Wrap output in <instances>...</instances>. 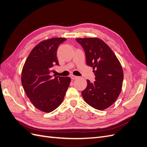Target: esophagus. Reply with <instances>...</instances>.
Listing matches in <instances>:
<instances>
[{
	"label": "esophagus",
	"instance_id": "esophagus-1",
	"mask_svg": "<svg viewBox=\"0 0 147 147\" xmlns=\"http://www.w3.org/2000/svg\"><path fill=\"white\" fill-rule=\"evenodd\" d=\"M70 78H71V79H72V80H75V79H77V78H78V77H77V76H75V75H71V76H70Z\"/></svg>",
	"mask_w": 147,
	"mask_h": 147
}]
</instances>
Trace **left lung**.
Masks as SVG:
<instances>
[{
	"label": "left lung",
	"instance_id": "1",
	"mask_svg": "<svg viewBox=\"0 0 147 147\" xmlns=\"http://www.w3.org/2000/svg\"><path fill=\"white\" fill-rule=\"evenodd\" d=\"M85 51L86 64L92 67L96 80H87V86L82 92L86 103L97 110L112 105L121 91L124 78L121 63L109 46L101 39L77 38Z\"/></svg>",
	"mask_w": 147,
	"mask_h": 147
}]
</instances>
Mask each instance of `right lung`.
<instances>
[{
	"instance_id": "add662e5",
	"label": "right lung",
	"mask_w": 147,
	"mask_h": 147,
	"mask_svg": "<svg viewBox=\"0 0 147 147\" xmlns=\"http://www.w3.org/2000/svg\"><path fill=\"white\" fill-rule=\"evenodd\" d=\"M65 38H51L43 40L30 51L21 72V83L32 104L42 112L49 113L63 101L70 83L69 77L50 75L55 64L59 65L57 48Z\"/></svg>"
}]
</instances>
